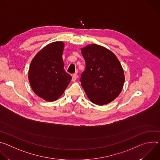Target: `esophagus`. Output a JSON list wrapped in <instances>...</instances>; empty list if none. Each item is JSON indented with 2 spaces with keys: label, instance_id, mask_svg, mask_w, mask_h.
<instances>
[{
  "label": "esophagus",
  "instance_id": "34e87169",
  "mask_svg": "<svg viewBox=\"0 0 160 160\" xmlns=\"http://www.w3.org/2000/svg\"><path fill=\"white\" fill-rule=\"evenodd\" d=\"M77 74H73V75H72V80L73 81V82H75L76 80H77Z\"/></svg>",
  "mask_w": 160,
  "mask_h": 160
}]
</instances>
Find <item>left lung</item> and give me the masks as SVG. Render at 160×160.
Here are the masks:
<instances>
[{
    "label": "left lung",
    "mask_w": 160,
    "mask_h": 160,
    "mask_svg": "<svg viewBox=\"0 0 160 160\" xmlns=\"http://www.w3.org/2000/svg\"><path fill=\"white\" fill-rule=\"evenodd\" d=\"M85 70L80 81L91 102L104 105L115 99L121 93L125 75L117 57L104 47L88 45L81 49Z\"/></svg>",
    "instance_id": "8db88e82"
}]
</instances>
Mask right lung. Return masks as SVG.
I'll return each instance as SVG.
<instances>
[{
  "label": "right lung",
  "mask_w": 160,
  "mask_h": 160,
  "mask_svg": "<svg viewBox=\"0 0 160 160\" xmlns=\"http://www.w3.org/2000/svg\"><path fill=\"white\" fill-rule=\"evenodd\" d=\"M64 43H51L41 49L32 59L28 80L33 92L45 101L57 100L69 85L72 76L64 70L62 55Z\"/></svg>",
  "instance_id": "add662e5"
}]
</instances>
